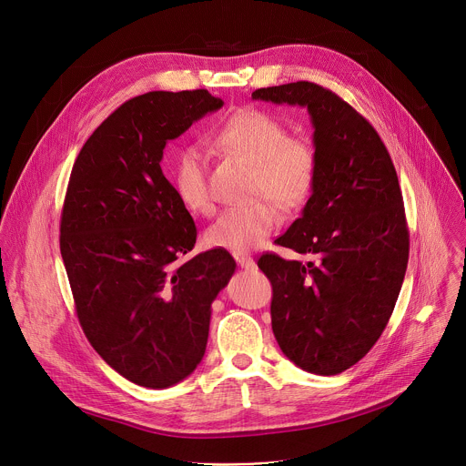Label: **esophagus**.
<instances>
[{
  "label": "esophagus",
  "mask_w": 466,
  "mask_h": 466,
  "mask_svg": "<svg viewBox=\"0 0 466 466\" xmlns=\"http://www.w3.org/2000/svg\"><path fill=\"white\" fill-rule=\"evenodd\" d=\"M234 258H236V261H238V265L241 269H252L254 268V259L250 258V256H247V254H234Z\"/></svg>",
  "instance_id": "esophagus-1"
}]
</instances>
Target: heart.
I'll use <instances>...</instances> for the list:
<instances>
[{"label": "heart", "mask_w": 466, "mask_h": 466, "mask_svg": "<svg viewBox=\"0 0 466 466\" xmlns=\"http://www.w3.org/2000/svg\"><path fill=\"white\" fill-rule=\"evenodd\" d=\"M214 140L221 149L254 166L250 195L259 198L223 210L207 228L205 241L214 248L247 252L259 247L279 227L280 216L274 202L291 212L308 201L317 180V149L306 137H289L279 117L259 108L230 114L216 130ZM171 182L186 210L193 214L212 210L207 157L201 149L187 146L178 151Z\"/></svg>", "instance_id": "obj_1"}]
</instances>
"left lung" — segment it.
Returning a JSON list of instances; mask_svg holds the SVG:
<instances>
[{"mask_svg": "<svg viewBox=\"0 0 466 466\" xmlns=\"http://www.w3.org/2000/svg\"><path fill=\"white\" fill-rule=\"evenodd\" d=\"M252 99L306 106L319 158L302 216L275 241L313 259H258L273 286V334L297 367L339 374L380 339L406 277L410 232L396 169L374 127L331 90L299 81Z\"/></svg>", "mask_w": 466, "mask_h": 466, "instance_id": "8db88e82", "label": "left lung"}]
</instances>
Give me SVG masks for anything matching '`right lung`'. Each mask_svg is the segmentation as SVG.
<instances>
[{
    "mask_svg": "<svg viewBox=\"0 0 466 466\" xmlns=\"http://www.w3.org/2000/svg\"><path fill=\"white\" fill-rule=\"evenodd\" d=\"M223 106L208 90L147 92L116 108L83 146L66 191L60 254L85 336L128 381L166 389L201 363L212 302L236 271L197 239L160 162L169 140Z\"/></svg>",
    "mask_w": 466,
    "mask_h": 466,
    "instance_id": "right-lung-1",
    "label": "right lung"
}]
</instances>
